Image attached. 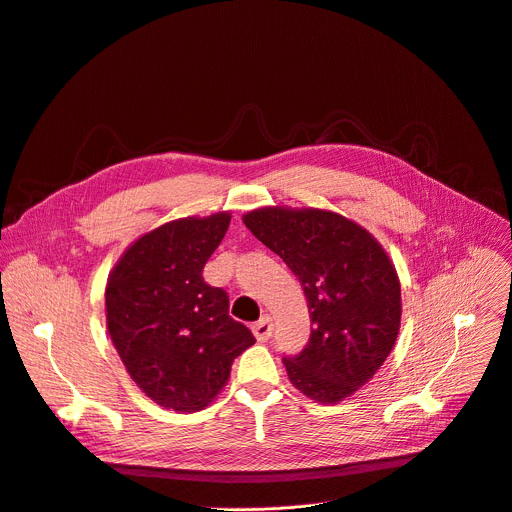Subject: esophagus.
I'll list each match as a JSON object with an SVG mask.
<instances>
[{"label":"esophagus","mask_w":512,"mask_h":512,"mask_svg":"<svg viewBox=\"0 0 512 512\" xmlns=\"http://www.w3.org/2000/svg\"><path fill=\"white\" fill-rule=\"evenodd\" d=\"M271 333H274V323H271L269 317H263L253 325V335L257 337V342H267Z\"/></svg>","instance_id":"obj_1"}]
</instances>
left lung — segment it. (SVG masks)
<instances>
[{
	"mask_svg": "<svg viewBox=\"0 0 512 512\" xmlns=\"http://www.w3.org/2000/svg\"><path fill=\"white\" fill-rule=\"evenodd\" d=\"M245 226L298 278L311 337L286 356L290 383L317 403L364 387L391 354L401 325V286L383 245L360 224L317 208L269 206Z\"/></svg>",
	"mask_w": 512,
	"mask_h": 512,
	"instance_id": "obj_1",
	"label": "left lung"
}]
</instances>
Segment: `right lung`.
<instances>
[{"instance_id": "right-lung-1", "label": "right lung", "mask_w": 512, "mask_h": 512, "mask_svg": "<svg viewBox=\"0 0 512 512\" xmlns=\"http://www.w3.org/2000/svg\"><path fill=\"white\" fill-rule=\"evenodd\" d=\"M228 224V212L166 222L131 243L109 274L113 346L135 385L166 410L208 407L228 383L234 358L255 344L228 315L226 292L201 276Z\"/></svg>"}]
</instances>
